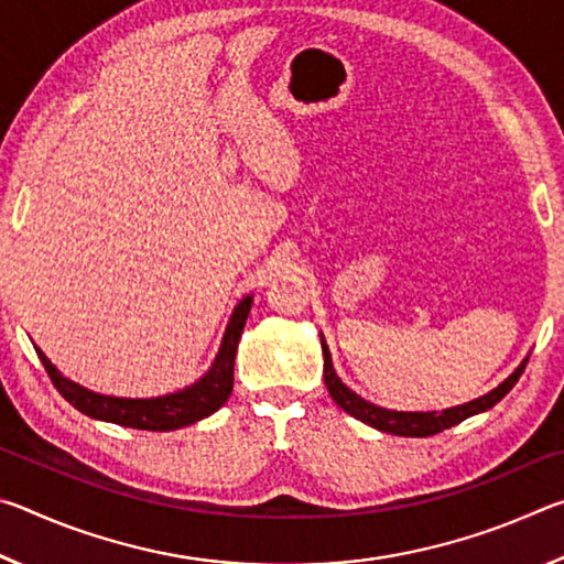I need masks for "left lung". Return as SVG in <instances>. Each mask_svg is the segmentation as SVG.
I'll list each match as a JSON object with an SVG mask.
<instances>
[{
	"label": "left lung",
	"instance_id": "obj_1",
	"mask_svg": "<svg viewBox=\"0 0 564 564\" xmlns=\"http://www.w3.org/2000/svg\"><path fill=\"white\" fill-rule=\"evenodd\" d=\"M321 348H323V380H326V388H328L330 398L336 400V405L346 410L348 415L358 417L360 423L376 427V431H380V433L403 435V437L435 435V433L445 431V427L463 423L465 417L485 413V410H490L495 403H500V400L510 393L512 386L520 380L524 366H528V358H522L520 366L514 368L498 388H492L490 393L470 400V403L453 405L445 410H427V413H423V410H388V408H380L376 403H368L366 398H360L356 390H350L338 378L336 368H333V358H330L328 343H326V338H323V333H321Z\"/></svg>",
	"mask_w": 564,
	"mask_h": 564
}]
</instances>
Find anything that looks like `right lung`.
<instances>
[{"label": "right lung", "mask_w": 564, "mask_h": 564, "mask_svg": "<svg viewBox=\"0 0 564 564\" xmlns=\"http://www.w3.org/2000/svg\"><path fill=\"white\" fill-rule=\"evenodd\" d=\"M251 303V293L243 295V299L236 303L231 318H228V326L224 330L221 346H218L216 358L212 366H208L206 373L186 388L156 398H119L94 393V390L62 376L54 362L44 356L42 348L34 346V350L36 356H40L44 370L50 373L54 388L59 390L66 403H72L79 413L94 420H104V423L137 427V431H178V427L194 425L198 420L214 415L216 410L226 403L228 395H231L236 348L238 340H241Z\"/></svg>", "instance_id": "right-lung-1"}]
</instances>
